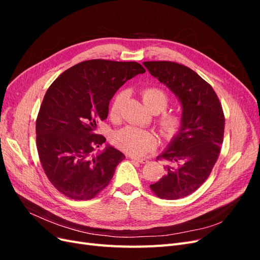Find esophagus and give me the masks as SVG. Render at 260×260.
<instances>
[{
    "label": "esophagus",
    "mask_w": 260,
    "mask_h": 260,
    "mask_svg": "<svg viewBox=\"0 0 260 260\" xmlns=\"http://www.w3.org/2000/svg\"><path fill=\"white\" fill-rule=\"evenodd\" d=\"M131 159L136 160V161H139L141 164H146L148 161L146 158H140V157H135V156H131Z\"/></svg>",
    "instance_id": "34e87169"
}]
</instances>
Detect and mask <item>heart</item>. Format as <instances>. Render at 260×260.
Wrapping results in <instances>:
<instances>
[{
  "label": "heart",
  "mask_w": 260,
  "mask_h": 260,
  "mask_svg": "<svg viewBox=\"0 0 260 260\" xmlns=\"http://www.w3.org/2000/svg\"><path fill=\"white\" fill-rule=\"evenodd\" d=\"M123 93H117L111 104V115L117 116L120 111ZM142 100L145 106L152 112L159 113L168 105V95L161 89L147 88L142 92ZM182 124V118L176 113H162L158 118V125L164 137L171 138L179 131ZM113 141L117 147L133 156H142L154 148L156 136L154 132L137 127H125L114 133Z\"/></svg>",
  "instance_id": "obj_1"
}]
</instances>
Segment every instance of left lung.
Wrapping results in <instances>:
<instances>
[{"mask_svg": "<svg viewBox=\"0 0 260 260\" xmlns=\"http://www.w3.org/2000/svg\"><path fill=\"white\" fill-rule=\"evenodd\" d=\"M143 65L182 108V124L158 156L166 160V174L149 186L160 199H182L205 182L218 159L224 132L222 107L210 84L188 67L172 61Z\"/></svg>", "mask_w": 260, "mask_h": 260, "instance_id": "1", "label": "left lung"}]
</instances>
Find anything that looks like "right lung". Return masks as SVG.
<instances>
[{
  "label": "right lung",
  "mask_w": 260,
  "mask_h": 260,
  "mask_svg": "<svg viewBox=\"0 0 260 260\" xmlns=\"http://www.w3.org/2000/svg\"><path fill=\"white\" fill-rule=\"evenodd\" d=\"M145 69L136 61L91 59L58 76L46 91L36 132L40 161L51 183L73 200H91L112 180L124 155L96 135L118 89Z\"/></svg>",
  "instance_id": "obj_1"
}]
</instances>
